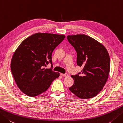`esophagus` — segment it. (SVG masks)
I'll list each match as a JSON object with an SVG mask.
<instances>
[{
  "label": "esophagus",
  "instance_id": "34e87169",
  "mask_svg": "<svg viewBox=\"0 0 123 123\" xmlns=\"http://www.w3.org/2000/svg\"><path fill=\"white\" fill-rule=\"evenodd\" d=\"M61 75L63 77H67L68 76V74H61Z\"/></svg>",
  "mask_w": 123,
  "mask_h": 123
}]
</instances>
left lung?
I'll return each mask as SVG.
<instances>
[{
  "instance_id": "1",
  "label": "left lung",
  "mask_w": 123,
  "mask_h": 123,
  "mask_svg": "<svg viewBox=\"0 0 123 123\" xmlns=\"http://www.w3.org/2000/svg\"><path fill=\"white\" fill-rule=\"evenodd\" d=\"M77 53V64L80 73L71 77L74 84L70 91L81 99L97 95L106 83L110 71L109 55L102 44L85 35L67 36Z\"/></svg>"
}]
</instances>
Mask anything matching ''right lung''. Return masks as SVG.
I'll use <instances>...</instances> for the list:
<instances>
[{
	"label": "right lung",
	"mask_w": 123,
	"mask_h": 123,
	"mask_svg": "<svg viewBox=\"0 0 123 123\" xmlns=\"http://www.w3.org/2000/svg\"><path fill=\"white\" fill-rule=\"evenodd\" d=\"M65 38L63 35L36 33L24 40L12 57L11 71L20 90L35 97L45 92L60 74L43 67L51 64L54 49Z\"/></svg>",
	"instance_id": "1"
}]
</instances>
